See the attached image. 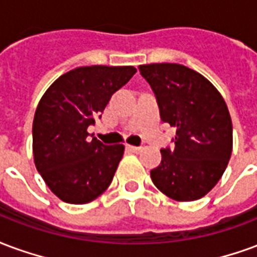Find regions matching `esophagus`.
<instances>
[{
    "instance_id": "34e87169",
    "label": "esophagus",
    "mask_w": 257,
    "mask_h": 257,
    "mask_svg": "<svg viewBox=\"0 0 257 257\" xmlns=\"http://www.w3.org/2000/svg\"><path fill=\"white\" fill-rule=\"evenodd\" d=\"M127 148H128L131 152H134V153H138V152H141L142 149L141 147H133V145H127Z\"/></svg>"
}]
</instances>
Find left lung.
I'll use <instances>...</instances> for the list:
<instances>
[{
    "instance_id": "left-lung-1",
    "label": "left lung",
    "mask_w": 257,
    "mask_h": 257,
    "mask_svg": "<svg viewBox=\"0 0 257 257\" xmlns=\"http://www.w3.org/2000/svg\"><path fill=\"white\" fill-rule=\"evenodd\" d=\"M140 72L156 95L162 120L177 127L175 147L162 149L152 181L177 201L204 197L222 178L233 149V124L223 97L185 65H140Z\"/></svg>"
}]
</instances>
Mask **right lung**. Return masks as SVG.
<instances>
[{
    "label": "right lung",
    "mask_w": 257,
    "mask_h": 257,
    "mask_svg": "<svg viewBox=\"0 0 257 257\" xmlns=\"http://www.w3.org/2000/svg\"><path fill=\"white\" fill-rule=\"evenodd\" d=\"M136 72L131 65L79 67L61 75L42 95L33 123L34 162L60 200L90 203L112 182L124 147L89 140L87 127Z\"/></svg>",
    "instance_id": "1"
}]
</instances>
